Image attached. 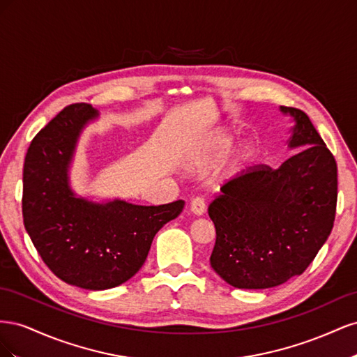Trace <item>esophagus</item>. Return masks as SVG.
<instances>
[{"label": "esophagus", "instance_id": "34e87169", "mask_svg": "<svg viewBox=\"0 0 357 357\" xmlns=\"http://www.w3.org/2000/svg\"><path fill=\"white\" fill-rule=\"evenodd\" d=\"M190 211L197 215H202L205 213V201L199 197L193 198L190 201Z\"/></svg>", "mask_w": 357, "mask_h": 357}]
</instances>
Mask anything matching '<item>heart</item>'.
Listing matches in <instances>:
<instances>
[{
    "mask_svg": "<svg viewBox=\"0 0 357 357\" xmlns=\"http://www.w3.org/2000/svg\"><path fill=\"white\" fill-rule=\"evenodd\" d=\"M228 146H229V138L226 137L218 138L211 146L195 150V152L189 156L188 164L192 169L195 171H202L205 168H208L214 162V159L219 156L222 150Z\"/></svg>",
    "mask_w": 357,
    "mask_h": 357,
    "instance_id": "heart-1",
    "label": "heart"
}]
</instances>
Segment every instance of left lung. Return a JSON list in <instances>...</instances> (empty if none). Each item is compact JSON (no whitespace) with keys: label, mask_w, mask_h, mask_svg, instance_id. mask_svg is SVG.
Masks as SVG:
<instances>
[{"label":"left lung","mask_w":357,"mask_h":357,"mask_svg":"<svg viewBox=\"0 0 357 357\" xmlns=\"http://www.w3.org/2000/svg\"><path fill=\"white\" fill-rule=\"evenodd\" d=\"M280 110L296 122L289 147H305L275 169L252 167L225 183L208 207L211 268L236 289L275 287L301 275L335 220L337 162L304 112Z\"/></svg>","instance_id":"left-lung-1"}]
</instances>
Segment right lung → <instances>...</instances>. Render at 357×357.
Masks as SVG:
<instances>
[{"label":"right lung","instance_id":"right-lung-1","mask_svg":"<svg viewBox=\"0 0 357 357\" xmlns=\"http://www.w3.org/2000/svg\"><path fill=\"white\" fill-rule=\"evenodd\" d=\"M98 112L67 105L32 139L24 164V225L50 271L62 282L105 290L128 282L143 266L156 232L176 219L185 201L135 205L75 197L70 164L83 128Z\"/></svg>","mask_w":357,"mask_h":357}]
</instances>
